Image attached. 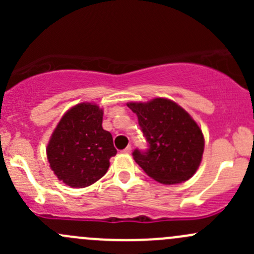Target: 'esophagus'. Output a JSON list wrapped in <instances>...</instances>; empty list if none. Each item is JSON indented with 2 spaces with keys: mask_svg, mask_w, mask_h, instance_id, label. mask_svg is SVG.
<instances>
[{
  "mask_svg": "<svg viewBox=\"0 0 254 254\" xmlns=\"http://www.w3.org/2000/svg\"><path fill=\"white\" fill-rule=\"evenodd\" d=\"M123 152H124V153H130V152H131V146H127V147H125L124 150H123Z\"/></svg>",
  "mask_w": 254,
  "mask_h": 254,
  "instance_id": "34e87169",
  "label": "esophagus"
}]
</instances>
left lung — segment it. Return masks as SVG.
<instances>
[{
	"label": "left lung",
	"mask_w": 254,
	"mask_h": 254,
	"mask_svg": "<svg viewBox=\"0 0 254 254\" xmlns=\"http://www.w3.org/2000/svg\"><path fill=\"white\" fill-rule=\"evenodd\" d=\"M136 113L148 143L145 151L135 148V162L148 177L163 184L186 182L198 170L204 152L200 127L183 108L165 98L147 103H127Z\"/></svg>",
	"instance_id": "obj_1"
}]
</instances>
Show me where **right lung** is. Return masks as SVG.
<instances>
[{
  "label": "right lung",
  "instance_id": "right-lung-1",
  "mask_svg": "<svg viewBox=\"0 0 254 254\" xmlns=\"http://www.w3.org/2000/svg\"><path fill=\"white\" fill-rule=\"evenodd\" d=\"M102 120L103 111L98 106L81 103L66 112L54 130L48 160L56 177L68 187H88L108 171L117 150Z\"/></svg>",
  "mask_w": 254,
  "mask_h": 254
}]
</instances>
